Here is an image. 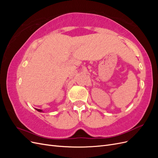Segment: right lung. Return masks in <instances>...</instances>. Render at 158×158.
<instances>
[{
  "mask_svg": "<svg viewBox=\"0 0 158 158\" xmlns=\"http://www.w3.org/2000/svg\"><path fill=\"white\" fill-rule=\"evenodd\" d=\"M36 110H37V111H40V112H42V111H41V109H36Z\"/></svg>",
  "mask_w": 158,
  "mask_h": 158,
  "instance_id": "obj_1",
  "label": "right lung"
}]
</instances>
